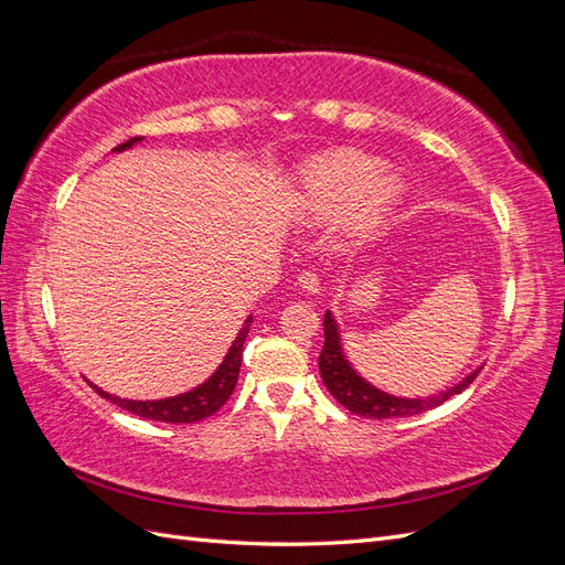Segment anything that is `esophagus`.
I'll list each match as a JSON object with an SVG mask.
<instances>
[{
	"label": "esophagus",
	"mask_w": 565,
	"mask_h": 565,
	"mask_svg": "<svg viewBox=\"0 0 565 565\" xmlns=\"http://www.w3.org/2000/svg\"><path fill=\"white\" fill-rule=\"evenodd\" d=\"M297 280H299V287L306 289V292H318L320 289V278L316 270H301Z\"/></svg>",
	"instance_id": "1"
}]
</instances>
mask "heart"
I'll list each match as a JSON object with an SVG mask.
<instances>
[{
	"instance_id": "b5f03b06",
	"label": "heart",
	"mask_w": 565,
	"mask_h": 565,
	"mask_svg": "<svg viewBox=\"0 0 565 565\" xmlns=\"http://www.w3.org/2000/svg\"><path fill=\"white\" fill-rule=\"evenodd\" d=\"M382 162L363 150H334L306 172V195L322 216L353 212L358 228H370L388 214L401 198L396 177L382 174Z\"/></svg>"
}]
</instances>
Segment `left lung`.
<instances>
[{
	"mask_svg": "<svg viewBox=\"0 0 565 565\" xmlns=\"http://www.w3.org/2000/svg\"><path fill=\"white\" fill-rule=\"evenodd\" d=\"M322 328H324V344H322V351L318 358L320 377H322L324 386H328V391L337 398V403L351 409V413L358 417L396 419V417H413V415L426 413V409L438 407L448 398H452L455 393L465 391L478 377V372H481V370H476L465 382H459L452 388L443 391V393H438V396H431V398H424V401L422 398H417V401L396 398V396H388V393H384L380 388L370 386L365 380L358 377V374L351 370V365L344 361V355H341L337 322L330 316V311L324 313Z\"/></svg>",
	"mask_w": 565,
	"mask_h": 565,
	"instance_id": "1",
	"label": "left lung"
}]
</instances>
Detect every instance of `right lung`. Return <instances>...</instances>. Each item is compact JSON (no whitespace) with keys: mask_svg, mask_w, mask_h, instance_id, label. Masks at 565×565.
<instances>
[{"mask_svg":"<svg viewBox=\"0 0 565 565\" xmlns=\"http://www.w3.org/2000/svg\"><path fill=\"white\" fill-rule=\"evenodd\" d=\"M136 141H139V136H134V139L119 143L115 150H125ZM249 322H252V316L245 320L243 330L237 332L228 355L224 358V363L218 365V370L212 374V377L204 384H200L198 388L181 393V396L164 398V401H127V398L110 396V393L100 391L94 384H89V386L98 393L100 398H106V401L115 403L117 407H122V409H127V413L139 415L143 419H156V422H167V424H193L200 419H207L231 398V393L237 384V374H241V363H243V344H245V337L249 332Z\"/></svg>","mask_w":565,"mask_h":565,"instance_id":"1","label":"right lung"}]
</instances>
